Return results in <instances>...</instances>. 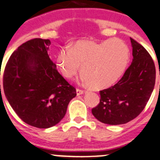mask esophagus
I'll return each instance as SVG.
<instances>
[{
    "label": "esophagus",
    "instance_id": "obj_1",
    "mask_svg": "<svg viewBox=\"0 0 160 160\" xmlns=\"http://www.w3.org/2000/svg\"><path fill=\"white\" fill-rule=\"evenodd\" d=\"M83 92H84V91L82 90V89H77V95H80L83 94Z\"/></svg>",
    "mask_w": 160,
    "mask_h": 160
}]
</instances>
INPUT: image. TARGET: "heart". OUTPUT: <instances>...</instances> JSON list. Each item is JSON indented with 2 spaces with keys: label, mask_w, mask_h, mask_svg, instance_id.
Here are the masks:
<instances>
[{
  "label": "heart",
  "mask_w": 160,
  "mask_h": 160,
  "mask_svg": "<svg viewBox=\"0 0 160 160\" xmlns=\"http://www.w3.org/2000/svg\"><path fill=\"white\" fill-rule=\"evenodd\" d=\"M131 56L123 40L110 38L102 42L79 40L72 49L65 47L57 54L56 63L64 77L74 78L82 65V80L94 89L113 85L124 74Z\"/></svg>",
  "instance_id": "b5f03b06"
}]
</instances>
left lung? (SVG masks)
Listing matches in <instances>:
<instances>
[{
    "label": "left lung",
    "instance_id": "8db88e82",
    "mask_svg": "<svg viewBox=\"0 0 160 160\" xmlns=\"http://www.w3.org/2000/svg\"><path fill=\"white\" fill-rule=\"evenodd\" d=\"M132 62L114 86L100 91V102L92 109L97 120L120 125L134 120L142 112L153 92L156 68L153 58L132 38Z\"/></svg>",
    "mask_w": 160,
    "mask_h": 160
}]
</instances>
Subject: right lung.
I'll use <instances>...</instances> for the list:
<instances>
[{"instance_id": "obj_1", "label": "right lung", "mask_w": 160, "mask_h": 160, "mask_svg": "<svg viewBox=\"0 0 160 160\" xmlns=\"http://www.w3.org/2000/svg\"><path fill=\"white\" fill-rule=\"evenodd\" d=\"M50 43L41 38L22 43L10 56L3 76V91L13 111L25 123L39 128L58 123L77 95L49 58Z\"/></svg>"}]
</instances>
